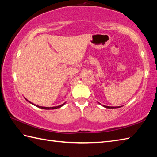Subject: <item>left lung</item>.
Masks as SVG:
<instances>
[{
    "mask_svg": "<svg viewBox=\"0 0 157 157\" xmlns=\"http://www.w3.org/2000/svg\"><path fill=\"white\" fill-rule=\"evenodd\" d=\"M105 108H107V109H115V108H119V106H105V105H102ZM119 107H121V106H119Z\"/></svg>",
    "mask_w": 157,
    "mask_h": 157,
    "instance_id": "1",
    "label": "left lung"
}]
</instances>
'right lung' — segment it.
I'll return each mask as SVG.
<instances>
[{
    "instance_id": "right-lung-1",
    "label": "right lung",
    "mask_w": 157,
    "mask_h": 157,
    "mask_svg": "<svg viewBox=\"0 0 157 157\" xmlns=\"http://www.w3.org/2000/svg\"><path fill=\"white\" fill-rule=\"evenodd\" d=\"M28 101V100H27ZM29 102H30L29 101H28ZM31 104H32V105H35V106H37V107H38V108H40V109H46V110H49V109H58V108H60V107H61L62 106H63L65 104V103H63V104H62V105H59V106H53V107H45V106H38V105H34V104H33V103H32V102H30Z\"/></svg>"
}]
</instances>
